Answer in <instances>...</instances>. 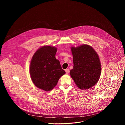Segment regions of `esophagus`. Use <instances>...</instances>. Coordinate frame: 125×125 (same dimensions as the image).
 Segmentation results:
<instances>
[{"label": "esophagus", "instance_id": "1", "mask_svg": "<svg viewBox=\"0 0 125 125\" xmlns=\"http://www.w3.org/2000/svg\"><path fill=\"white\" fill-rule=\"evenodd\" d=\"M65 72H66V73L67 74H68L69 73V69H66L65 70Z\"/></svg>", "mask_w": 125, "mask_h": 125}]
</instances>
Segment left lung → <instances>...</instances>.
<instances>
[{
    "instance_id": "1",
    "label": "left lung",
    "mask_w": 125,
    "mask_h": 125,
    "mask_svg": "<svg viewBox=\"0 0 125 125\" xmlns=\"http://www.w3.org/2000/svg\"><path fill=\"white\" fill-rule=\"evenodd\" d=\"M74 66L71 77L81 90H87L98 82L101 75V63L97 52L91 46L83 44L71 47Z\"/></svg>"
}]
</instances>
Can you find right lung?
I'll return each instance as SVG.
<instances>
[{
    "label": "right lung",
    "instance_id": "obj_1",
    "mask_svg": "<svg viewBox=\"0 0 125 125\" xmlns=\"http://www.w3.org/2000/svg\"><path fill=\"white\" fill-rule=\"evenodd\" d=\"M57 50L54 46H43L35 51L31 61V81L37 87L44 91L52 90L66 73L55 58Z\"/></svg>",
    "mask_w": 125,
    "mask_h": 125
}]
</instances>
